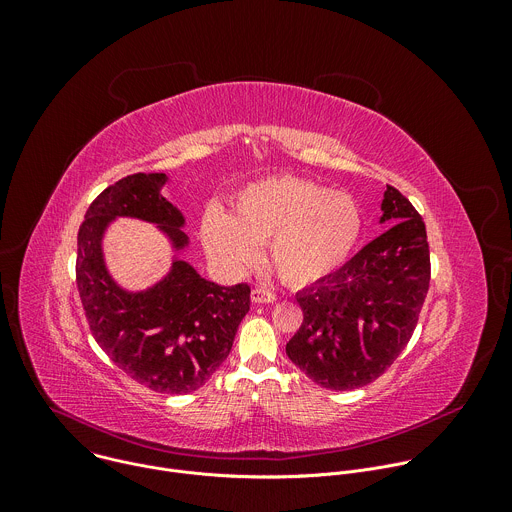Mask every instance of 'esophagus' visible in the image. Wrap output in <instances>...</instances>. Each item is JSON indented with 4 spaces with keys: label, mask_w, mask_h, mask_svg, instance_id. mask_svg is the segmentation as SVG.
I'll list each match as a JSON object with an SVG mask.
<instances>
[{
    "label": "esophagus",
    "mask_w": 512,
    "mask_h": 512,
    "mask_svg": "<svg viewBox=\"0 0 512 512\" xmlns=\"http://www.w3.org/2000/svg\"><path fill=\"white\" fill-rule=\"evenodd\" d=\"M251 300H253V304H273L275 302V294H271L269 289L255 287L251 291Z\"/></svg>",
    "instance_id": "34e87169"
}]
</instances>
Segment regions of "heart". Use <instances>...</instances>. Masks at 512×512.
Returning <instances> with one entry per match:
<instances>
[{
    "instance_id": "b5f03b06",
    "label": "heart",
    "mask_w": 512,
    "mask_h": 512,
    "mask_svg": "<svg viewBox=\"0 0 512 512\" xmlns=\"http://www.w3.org/2000/svg\"><path fill=\"white\" fill-rule=\"evenodd\" d=\"M362 227L356 200L304 178H267L239 190L231 214L210 206L200 221V239L218 265L239 273L251 267L257 245L289 285L324 281L348 259Z\"/></svg>"
}]
</instances>
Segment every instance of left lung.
Wrapping results in <instances>:
<instances>
[{
  "mask_svg": "<svg viewBox=\"0 0 512 512\" xmlns=\"http://www.w3.org/2000/svg\"><path fill=\"white\" fill-rule=\"evenodd\" d=\"M379 223L391 227L344 267L296 296L304 322L289 360L324 389L373 383L407 346L429 289V245L413 204L387 186Z\"/></svg>",
  "mask_w": 512,
  "mask_h": 512,
  "instance_id": "left-lung-1",
  "label": "left lung"
}]
</instances>
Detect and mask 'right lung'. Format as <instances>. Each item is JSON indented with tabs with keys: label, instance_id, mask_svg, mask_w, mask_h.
Instances as JSON below:
<instances>
[{
	"label": "right lung",
	"instance_id": "add662e5",
	"mask_svg": "<svg viewBox=\"0 0 512 512\" xmlns=\"http://www.w3.org/2000/svg\"><path fill=\"white\" fill-rule=\"evenodd\" d=\"M168 174H133L105 188L79 229L77 285L97 344L133 381L158 393L202 387L233 348L251 287L218 285L182 257L186 218L164 194ZM119 217L154 224L173 249L171 269L152 286L129 290L108 271L106 231Z\"/></svg>",
	"mask_w": 512,
	"mask_h": 512
}]
</instances>
